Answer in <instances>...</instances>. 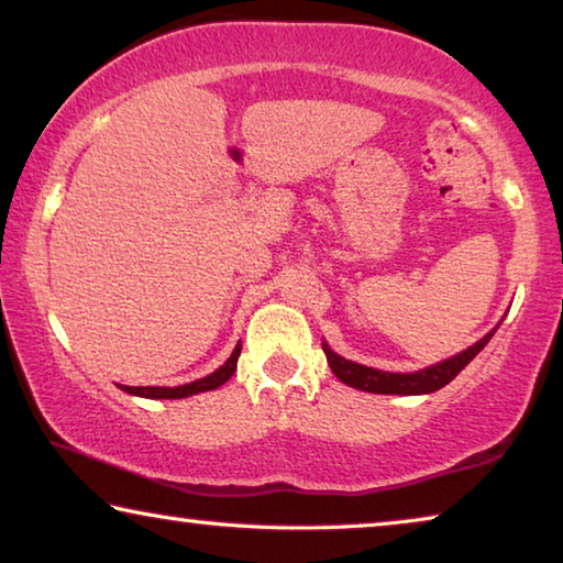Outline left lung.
I'll return each instance as SVG.
<instances>
[{
	"label": "left lung",
	"mask_w": 563,
	"mask_h": 563,
	"mask_svg": "<svg viewBox=\"0 0 563 563\" xmlns=\"http://www.w3.org/2000/svg\"><path fill=\"white\" fill-rule=\"evenodd\" d=\"M497 330H492L484 335L476 345L466 347L460 355H454L450 360L440 362V365H432L427 369H419V373H383V369L375 367H365L357 365V362H350L345 357H340L332 352L328 345H322L328 357V365L332 373L340 377V383H345L355 389H362V393H375V395H427V393H437L444 385H450L452 379L462 373V369L470 365V362L476 357L492 335Z\"/></svg>",
	"instance_id": "1"
}]
</instances>
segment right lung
Masks as SVG:
<instances>
[{
	"label": "right lung",
	"mask_w": 563,
	"mask_h": 563,
	"mask_svg": "<svg viewBox=\"0 0 563 563\" xmlns=\"http://www.w3.org/2000/svg\"><path fill=\"white\" fill-rule=\"evenodd\" d=\"M238 357H241V345H235L233 355L225 360V365H221L216 373L206 375L203 379H196V383H190V385H180V387H126V385H121V389L129 395L148 397V399H180V397H190L198 393H208V389L221 387L223 383H228V379L233 377Z\"/></svg>",
	"instance_id": "obj_1"
}]
</instances>
